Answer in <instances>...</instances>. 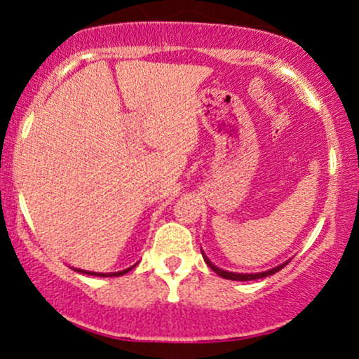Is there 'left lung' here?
I'll return each mask as SVG.
<instances>
[{"instance_id": "obj_1", "label": "left lung", "mask_w": 359, "mask_h": 359, "mask_svg": "<svg viewBox=\"0 0 359 359\" xmlns=\"http://www.w3.org/2000/svg\"><path fill=\"white\" fill-rule=\"evenodd\" d=\"M201 251H203V250H201ZM203 257H204V262L208 263L209 269H211L212 271H216V273L219 275V277L226 278V280H238V282H248V280H258V278H263V277H270V275L277 273L278 270H282L283 266H285L287 263L290 262V259H287L285 263H280V265L275 266V269H270V270H266V271H259V273H236V271H226V270L219 269V266L214 265L211 259L205 257L204 251H203Z\"/></svg>"}]
</instances>
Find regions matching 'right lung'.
<instances>
[{
	"mask_svg": "<svg viewBox=\"0 0 359 359\" xmlns=\"http://www.w3.org/2000/svg\"><path fill=\"white\" fill-rule=\"evenodd\" d=\"M135 266L137 265L130 266V269L121 270V271H113V273H96V271H86V270H79V269H74V271H79V273H86V275H93V277H121V275H125L130 270H133Z\"/></svg>",
	"mask_w": 359,
	"mask_h": 359,
	"instance_id": "obj_1",
	"label": "right lung"
}]
</instances>
